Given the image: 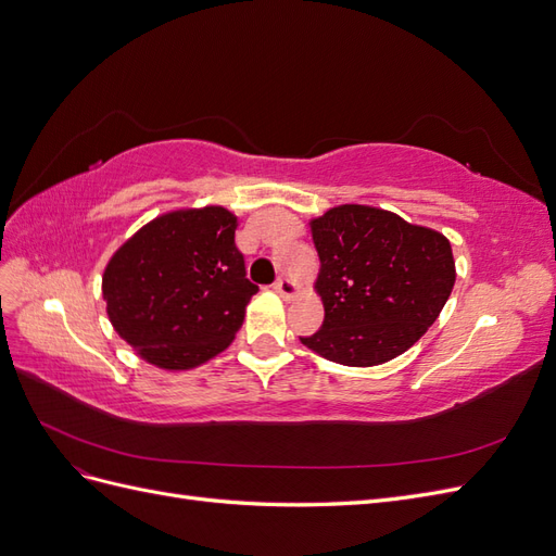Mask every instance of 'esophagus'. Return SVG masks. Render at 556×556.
Segmentation results:
<instances>
[{
    "instance_id": "esophagus-1",
    "label": "esophagus",
    "mask_w": 556,
    "mask_h": 556,
    "mask_svg": "<svg viewBox=\"0 0 556 556\" xmlns=\"http://www.w3.org/2000/svg\"><path fill=\"white\" fill-rule=\"evenodd\" d=\"M274 290H276L282 299H292V296L299 294V282L292 280V278H278L276 285H274Z\"/></svg>"
}]
</instances>
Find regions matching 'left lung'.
Segmentation results:
<instances>
[{"label": "left lung", "mask_w": 556, "mask_h": 556, "mask_svg": "<svg viewBox=\"0 0 556 556\" xmlns=\"http://www.w3.org/2000/svg\"><path fill=\"white\" fill-rule=\"evenodd\" d=\"M325 323L301 343L343 366L403 355L441 315L454 288L450 241L396 213L343 204L311 220Z\"/></svg>", "instance_id": "left-lung-1"}]
</instances>
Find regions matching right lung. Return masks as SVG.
Returning a JSON list of instances; mask_svg holds the SVG:
<instances>
[{"label":"right lung","instance_id":"1","mask_svg":"<svg viewBox=\"0 0 556 556\" xmlns=\"http://www.w3.org/2000/svg\"><path fill=\"white\" fill-rule=\"evenodd\" d=\"M223 206L164 213L115 250L102 292L113 329L137 355L188 371L220 355L241 329L257 285Z\"/></svg>","mask_w":556,"mask_h":556}]
</instances>
